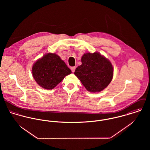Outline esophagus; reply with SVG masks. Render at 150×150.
Here are the masks:
<instances>
[{
	"label": "esophagus",
	"mask_w": 150,
	"mask_h": 150,
	"mask_svg": "<svg viewBox=\"0 0 150 150\" xmlns=\"http://www.w3.org/2000/svg\"><path fill=\"white\" fill-rule=\"evenodd\" d=\"M76 66H73V67H71L70 69H71V70L72 71V72H74L75 70H76Z\"/></svg>",
	"instance_id": "1"
}]
</instances>
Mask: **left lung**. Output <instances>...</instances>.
Instances as JSON below:
<instances>
[{"label": "left lung", "instance_id": "8db88e82", "mask_svg": "<svg viewBox=\"0 0 150 150\" xmlns=\"http://www.w3.org/2000/svg\"><path fill=\"white\" fill-rule=\"evenodd\" d=\"M81 62L74 74L87 91L99 92L108 86L113 77V67L108 59L98 52H88L81 57Z\"/></svg>", "mask_w": 150, "mask_h": 150}]
</instances>
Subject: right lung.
Wrapping results in <instances>:
<instances>
[{"label":"right lung","instance_id":"right-lung-1","mask_svg":"<svg viewBox=\"0 0 150 150\" xmlns=\"http://www.w3.org/2000/svg\"><path fill=\"white\" fill-rule=\"evenodd\" d=\"M32 72L38 84L46 89L54 88L64 77L71 73L64 61L55 53H47L36 61Z\"/></svg>","mask_w":150,"mask_h":150}]
</instances>
